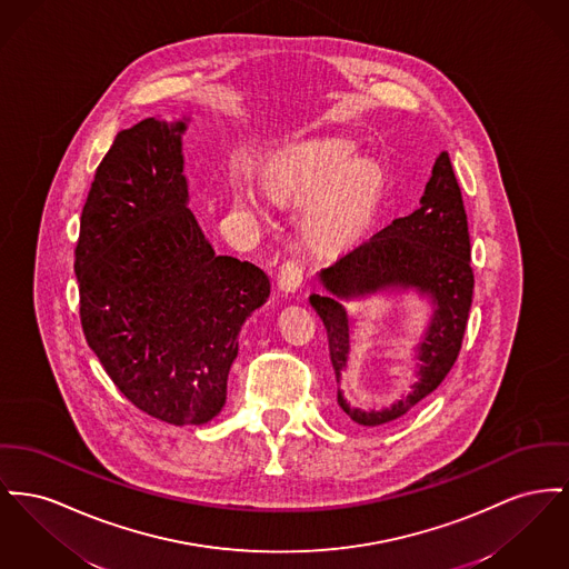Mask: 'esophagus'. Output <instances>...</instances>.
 <instances>
[{"label": "esophagus", "instance_id": "esophagus-1", "mask_svg": "<svg viewBox=\"0 0 569 569\" xmlns=\"http://www.w3.org/2000/svg\"><path fill=\"white\" fill-rule=\"evenodd\" d=\"M277 283H279V288H281L283 292H295L302 283L301 260H297V258L286 260V262L279 267V272H277Z\"/></svg>", "mask_w": 569, "mask_h": 569}]
</instances>
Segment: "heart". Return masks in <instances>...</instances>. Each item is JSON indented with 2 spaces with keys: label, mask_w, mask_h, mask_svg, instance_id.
Instances as JSON below:
<instances>
[{
  "label": "heart",
  "mask_w": 569,
  "mask_h": 569,
  "mask_svg": "<svg viewBox=\"0 0 569 569\" xmlns=\"http://www.w3.org/2000/svg\"><path fill=\"white\" fill-rule=\"evenodd\" d=\"M350 141L313 143L270 182L274 196L307 201L316 196L302 219V234L318 249H339L368 228L382 193V169L371 159H355ZM240 206L251 203L240 200Z\"/></svg>",
  "instance_id": "obj_1"
}]
</instances>
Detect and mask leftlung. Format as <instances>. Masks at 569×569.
Returning a JSON list of instances; mask_svg holds the SVG:
<instances>
[{
	"mask_svg": "<svg viewBox=\"0 0 569 569\" xmlns=\"http://www.w3.org/2000/svg\"><path fill=\"white\" fill-rule=\"evenodd\" d=\"M327 295L309 302L325 322L337 380L350 355V320L341 301L382 290L415 288L430 295L435 316L419 346V380L412 391L382 410L352 408L337 391V403L359 426H387L428 398L451 371L467 331L475 277L470 267V234L462 191L447 152L436 159L421 206L391 221L380 232L341 253L322 268Z\"/></svg>",
	"mask_w": 569,
	"mask_h": 569,
	"instance_id": "1",
	"label": "left lung"
}]
</instances>
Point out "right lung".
<instances>
[{
	"label": "right lung",
	"instance_id": "1",
	"mask_svg": "<svg viewBox=\"0 0 569 569\" xmlns=\"http://www.w3.org/2000/svg\"><path fill=\"white\" fill-rule=\"evenodd\" d=\"M184 122L116 134L74 247L88 346L122 396L171 426H201L228 396L238 331L264 305L262 268L217 256L187 208Z\"/></svg>",
	"mask_w": 569,
	"mask_h": 569
}]
</instances>
